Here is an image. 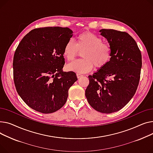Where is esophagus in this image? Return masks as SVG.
<instances>
[{
    "label": "esophagus",
    "mask_w": 153,
    "mask_h": 153,
    "mask_svg": "<svg viewBox=\"0 0 153 153\" xmlns=\"http://www.w3.org/2000/svg\"><path fill=\"white\" fill-rule=\"evenodd\" d=\"M76 76H77L78 78H81L82 76H83V75H82V74H76Z\"/></svg>",
    "instance_id": "esophagus-1"
}]
</instances>
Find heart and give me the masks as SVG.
Returning a JSON list of instances; mask_svg holds the SVG:
<instances>
[{
	"mask_svg": "<svg viewBox=\"0 0 153 153\" xmlns=\"http://www.w3.org/2000/svg\"><path fill=\"white\" fill-rule=\"evenodd\" d=\"M102 41L100 37L91 32L79 34L76 38V43L72 40H69L63 51L64 57L67 61L71 62L76 57L78 51H83V59L68 65V70L85 74L91 70L94 65L97 68L106 65L111 59L112 51L108 44Z\"/></svg>",
	"mask_w": 153,
	"mask_h": 153,
	"instance_id": "1",
	"label": "heart"
}]
</instances>
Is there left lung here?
<instances>
[{
	"mask_svg": "<svg viewBox=\"0 0 153 153\" xmlns=\"http://www.w3.org/2000/svg\"><path fill=\"white\" fill-rule=\"evenodd\" d=\"M112 53L109 62L88 76L85 96L96 111L104 114L119 111L135 94L140 78L142 59L136 41L125 32L102 29Z\"/></svg>",
	"mask_w": 153,
	"mask_h": 153,
	"instance_id": "left-lung-1",
	"label": "left lung"
}]
</instances>
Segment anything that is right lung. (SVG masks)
Instances as JSON below:
<instances>
[{
	"label": "right lung",
	"mask_w": 153,
	"mask_h": 153,
	"mask_svg": "<svg viewBox=\"0 0 153 153\" xmlns=\"http://www.w3.org/2000/svg\"><path fill=\"white\" fill-rule=\"evenodd\" d=\"M73 36L68 28L45 27L25 35L13 57L16 91L31 109L43 114L59 110L68 89L78 79L74 71H63V51Z\"/></svg>",
	"instance_id": "obj_1"
}]
</instances>
